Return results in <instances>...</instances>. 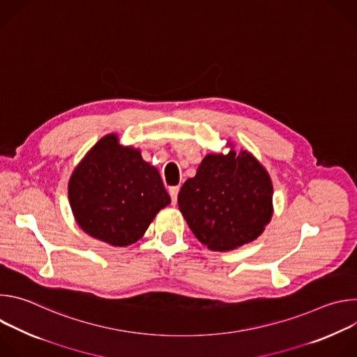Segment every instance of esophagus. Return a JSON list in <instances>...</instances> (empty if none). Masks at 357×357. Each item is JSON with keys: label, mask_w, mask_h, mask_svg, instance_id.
<instances>
[{"label": "esophagus", "mask_w": 357, "mask_h": 357, "mask_svg": "<svg viewBox=\"0 0 357 357\" xmlns=\"http://www.w3.org/2000/svg\"><path fill=\"white\" fill-rule=\"evenodd\" d=\"M178 192H179V186H171L169 188V195L172 199V205H175L176 200H178Z\"/></svg>", "instance_id": "34e87169"}]
</instances>
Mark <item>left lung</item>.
Returning <instances> with one entry per match:
<instances>
[{
	"label": "left lung",
	"mask_w": 357,
	"mask_h": 357,
	"mask_svg": "<svg viewBox=\"0 0 357 357\" xmlns=\"http://www.w3.org/2000/svg\"><path fill=\"white\" fill-rule=\"evenodd\" d=\"M273 192L266 168L245 149H230L203 158L196 175L182 185L178 205L202 244L227 251L264 231L273 216Z\"/></svg>",
	"instance_id": "8db88e82"
}]
</instances>
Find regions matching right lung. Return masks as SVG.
<instances>
[{
  "label": "right lung",
  "instance_id": "obj_1",
  "mask_svg": "<svg viewBox=\"0 0 357 357\" xmlns=\"http://www.w3.org/2000/svg\"><path fill=\"white\" fill-rule=\"evenodd\" d=\"M69 202L89 236L116 247L139 240L171 197L155 167L116 134L97 141L69 179Z\"/></svg>",
  "mask_w": 357,
  "mask_h": 357
}]
</instances>
